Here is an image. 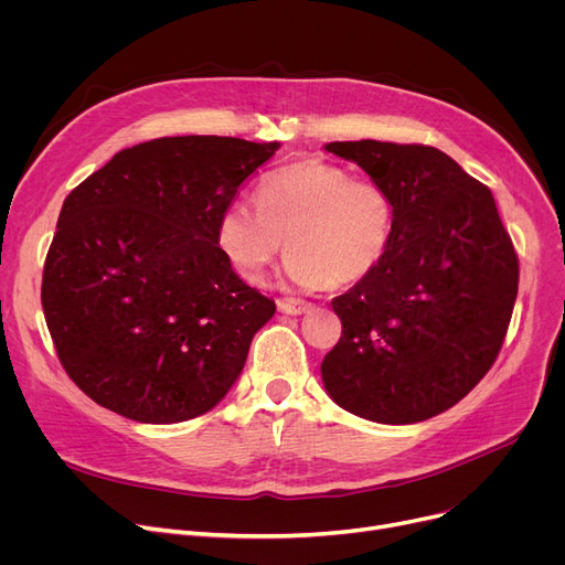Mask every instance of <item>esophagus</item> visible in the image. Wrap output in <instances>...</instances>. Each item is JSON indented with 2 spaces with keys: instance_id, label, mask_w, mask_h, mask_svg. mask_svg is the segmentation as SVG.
I'll return each instance as SVG.
<instances>
[{
  "instance_id": "esophagus-1",
  "label": "esophagus",
  "mask_w": 565,
  "mask_h": 565,
  "mask_svg": "<svg viewBox=\"0 0 565 565\" xmlns=\"http://www.w3.org/2000/svg\"><path fill=\"white\" fill-rule=\"evenodd\" d=\"M277 307H279L281 313H288V316H300V313H307L311 309L309 302L295 300V298H279Z\"/></svg>"
}]
</instances>
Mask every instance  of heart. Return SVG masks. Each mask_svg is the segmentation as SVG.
<instances>
[{
    "label": "heart",
    "mask_w": 565,
    "mask_h": 565,
    "mask_svg": "<svg viewBox=\"0 0 565 565\" xmlns=\"http://www.w3.org/2000/svg\"><path fill=\"white\" fill-rule=\"evenodd\" d=\"M396 235V203L387 188L352 178L334 162L307 158L267 173L256 205L228 203L215 243L233 273L260 284L286 247V273L302 288H350L387 258Z\"/></svg>",
    "instance_id": "obj_1"
}]
</instances>
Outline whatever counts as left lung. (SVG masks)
Listing matches in <instances>:
<instances>
[{"instance_id":"1","label":"left lung","mask_w":565,"mask_h":565,"mask_svg":"<svg viewBox=\"0 0 565 565\" xmlns=\"http://www.w3.org/2000/svg\"><path fill=\"white\" fill-rule=\"evenodd\" d=\"M396 203L377 270L332 300L341 339L320 364L343 409L417 424L465 398L494 364L518 298L520 263L492 192L424 143L332 141Z\"/></svg>"}]
</instances>
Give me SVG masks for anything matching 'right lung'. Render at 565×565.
I'll list each match as a JSON object with an SVG mask.
<instances>
[{"mask_svg":"<svg viewBox=\"0 0 565 565\" xmlns=\"http://www.w3.org/2000/svg\"><path fill=\"white\" fill-rule=\"evenodd\" d=\"M277 148L162 137L118 151L66 196L41 302L56 358L88 398L178 424L226 396L277 307L233 273L215 224Z\"/></svg>","mask_w":565,"mask_h":565,"instance_id":"right-lung-1","label":"right lung"}]
</instances>
